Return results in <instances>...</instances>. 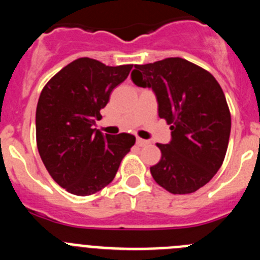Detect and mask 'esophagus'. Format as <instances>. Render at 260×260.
I'll return each instance as SVG.
<instances>
[{
  "label": "esophagus",
  "instance_id": "34e87169",
  "mask_svg": "<svg viewBox=\"0 0 260 260\" xmlns=\"http://www.w3.org/2000/svg\"><path fill=\"white\" fill-rule=\"evenodd\" d=\"M137 144L139 147H143L148 144V141H144V139H141V138H137Z\"/></svg>",
  "mask_w": 260,
  "mask_h": 260
}]
</instances>
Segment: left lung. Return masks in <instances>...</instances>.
I'll list each match as a JSON object with an SVG mask.
<instances>
[{"mask_svg":"<svg viewBox=\"0 0 260 260\" xmlns=\"http://www.w3.org/2000/svg\"><path fill=\"white\" fill-rule=\"evenodd\" d=\"M132 80L152 88L158 117L171 125L172 141L157 143L161 158L150 168L172 194H190L210 182L228 150L231 112L211 73L180 57L135 65Z\"/></svg>","mask_w":260,"mask_h":260,"instance_id":"1","label":"left lung"}]
</instances>
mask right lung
Returning <instances> with one entry per match:
<instances>
[{"instance_id": "right-lung-1", "label": "right lung", "mask_w": 260, "mask_h": 260, "mask_svg": "<svg viewBox=\"0 0 260 260\" xmlns=\"http://www.w3.org/2000/svg\"><path fill=\"white\" fill-rule=\"evenodd\" d=\"M132 69L83 57L61 69L41 91L36 144L48 173L66 191L86 197L104 189L134 146V135H103L92 128Z\"/></svg>"}]
</instances>
